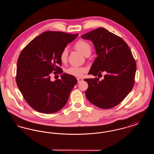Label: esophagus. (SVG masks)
Masks as SVG:
<instances>
[{"label": "esophagus", "instance_id": "34e87169", "mask_svg": "<svg viewBox=\"0 0 154 154\" xmlns=\"http://www.w3.org/2000/svg\"><path fill=\"white\" fill-rule=\"evenodd\" d=\"M77 81H78V82L79 83V82H81L83 80V79H81V78H77Z\"/></svg>", "mask_w": 154, "mask_h": 154}]
</instances>
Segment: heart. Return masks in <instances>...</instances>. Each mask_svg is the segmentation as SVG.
I'll return each instance as SVG.
<instances>
[{
	"instance_id": "obj_1",
	"label": "heart",
	"mask_w": 154,
	"mask_h": 154,
	"mask_svg": "<svg viewBox=\"0 0 154 154\" xmlns=\"http://www.w3.org/2000/svg\"><path fill=\"white\" fill-rule=\"evenodd\" d=\"M75 47L81 52L84 56L91 53V45L84 40H79L75 44ZM68 56V48H64L60 54V59L62 62H65ZM86 72V69L82 67L71 66L66 70L67 73L75 77H81L83 74Z\"/></svg>"
}]
</instances>
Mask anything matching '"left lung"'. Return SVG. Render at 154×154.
<instances>
[{
    "instance_id": "obj_1",
    "label": "left lung",
    "mask_w": 154,
    "mask_h": 154,
    "mask_svg": "<svg viewBox=\"0 0 154 154\" xmlns=\"http://www.w3.org/2000/svg\"><path fill=\"white\" fill-rule=\"evenodd\" d=\"M92 41L97 57L89 74L105 73L104 79H86L88 88L85 95L96 106L109 109L121 102L131 91L134 83L136 63L130 48L124 40L103 28L83 35Z\"/></svg>"
}]
</instances>
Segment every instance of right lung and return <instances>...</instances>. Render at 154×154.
<instances>
[{"mask_svg": "<svg viewBox=\"0 0 154 154\" xmlns=\"http://www.w3.org/2000/svg\"><path fill=\"white\" fill-rule=\"evenodd\" d=\"M79 34L47 31L33 39L22 50L17 65L16 82L26 102L34 110L52 114L62 109L77 80L63 73L51 80V74L62 73L60 54Z\"/></svg>", "mask_w": 154, "mask_h": 154, "instance_id": "add662e5", "label": "right lung"}]
</instances>
